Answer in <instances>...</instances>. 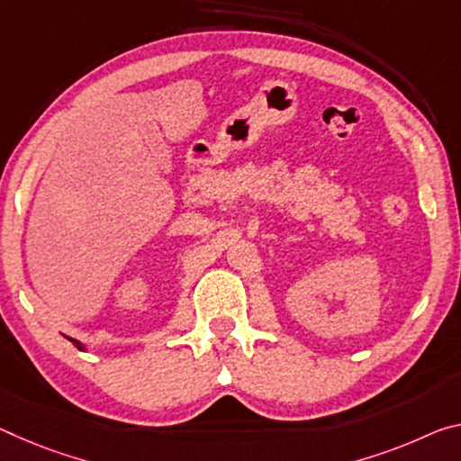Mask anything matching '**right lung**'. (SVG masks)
<instances>
[{
  "label": "right lung",
  "mask_w": 461,
  "mask_h": 461,
  "mask_svg": "<svg viewBox=\"0 0 461 461\" xmlns=\"http://www.w3.org/2000/svg\"><path fill=\"white\" fill-rule=\"evenodd\" d=\"M68 340H71V342H73V345H76V347H77V348H79V350H86V347H84V345H82V342H77V340H76V339H68Z\"/></svg>",
  "instance_id": "1"
}]
</instances>
